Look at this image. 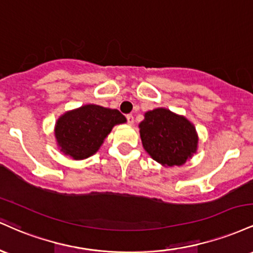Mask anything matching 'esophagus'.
<instances>
[{
    "instance_id": "obj_1",
    "label": "esophagus",
    "mask_w": 253,
    "mask_h": 253,
    "mask_svg": "<svg viewBox=\"0 0 253 253\" xmlns=\"http://www.w3.org/2000/svg\"><path fill=\"white\" fill-rule=\"evenodd\" d=\"M127 121H128V125H133V123H134V118H133L132 114L127 115Z\"/></svg>"
}]
</instances>
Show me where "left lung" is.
<instances>
[{"label":"left lung","mask_w":253,"mask_h":253,"mask_svg":"<svg viewBox=\"0 0 253 253\" xmlns=\"http://www.w3.org/2000/svg\"><path fill=\"white\" fill-rule=\"evenodd\" d=\"M139 133L144 150L165 168L181 167L196 153L199 146L194 124L167 108L145 113Z\"/></svg>","instance_id":"obj_1"}]
</instances>
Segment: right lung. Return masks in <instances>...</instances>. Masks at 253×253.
Returning a JSON list of instances; mask_svg holds the SVG:
<instances>
[{"label":"right lung","mask_w":253,"mask_h":253,"mask_svg":"<svg viewBox=\"0 0 253 253\" xmlns=\"http://www.w3.org/2000/svg\"><path fill=\"white\" fill-rule=\"evenodd\" d=\"M118 109L97 104H84L60 115L54 125L58 149L75 161H82L97 152L113 127L126 123Z\"/></svg>","instance_id":"1"}]
</instances>
